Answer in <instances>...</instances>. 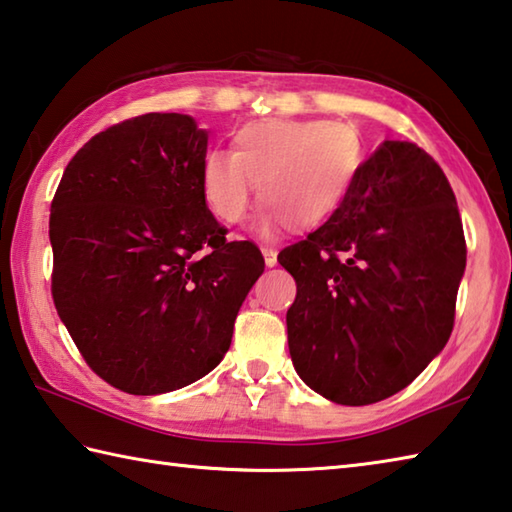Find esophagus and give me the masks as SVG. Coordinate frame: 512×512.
Instances as JSON below:
<instances>
[{"label":"esophagus","instance_id":"34e87169","mask_svg":"<svg viewBox=\"0 0 512 512\" xmlns=\"http://www.w3.org/2000/svg\"><path fill=\"white\" fill-rule=\"evenodd\" d=\"M262 255L268 268H273L277 264V250L273 246H262Z\"/></svg>","mask_w":512,"mask_h":512}]
</instances>
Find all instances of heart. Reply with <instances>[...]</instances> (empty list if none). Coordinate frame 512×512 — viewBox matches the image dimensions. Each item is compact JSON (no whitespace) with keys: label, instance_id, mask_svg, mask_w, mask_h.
Returning a JSON list of instances; mask_svg holds the SVG:
<instances>
[{"label":"heart","instance_id":"b5f03b06","mask_svg":"<svg viewBox=\"0 0 512 512\" xmlns=\"http://www.w3.org/2000/svg\"><path fill=\"white\" fill-rule=\"evenodd\" d=\"M360 167V138L331 120H259L239 127L232 152L201 165V197L226 226L244 221L259 185L266 201L257 230L318 228L345 206Z\"/></svg>","mask_w":512,"mask_h":512}]
</instances>
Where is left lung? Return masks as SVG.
<instances>
[{
  "label": "left lung",
  "instance_id": "1",
  "mask_svg": "<svg viewBox=\"0 0 512 512\" xmlns=\"http://www.w3.org/2000/svg\"><path fill=\"white\" fill-rule=\"evenodd\" d=\"M297 284L288 351L306 385L338 405L401 392L454 324L466 239L430 154L385 141L358 167L345 206L277 255Z\"/></svg>",
  "mask_w": 512,
  "mask_h": 512
}]
</instances>
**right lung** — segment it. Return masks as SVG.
Returning <instances> with one entry per match:
<instances>
[{"instance_id": "right-lung-1", "label": "right lung", "mask_w": 512, "mask_h": 512, "mask_svg": "<svg viewBox=\"0 0 512 512\" xmlns=\"http://www.w3.org/2000/svg\"><path fill=\"white\" fill-rule=\"evenodd\" d=\"M208 132L145 114L96 134L51 203V293L82 358L120 392L154 396L210 374L264 257L228 241L201 197Z\"/></svg>"}]
</instances>
